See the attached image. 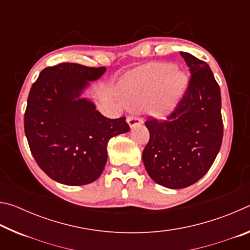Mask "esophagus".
Returning <instances> with one entry per match:
<instances>
[{
  "label": "esophagus",
  "instance_id": "34e87169",
  "mask_svg": "<svg viewBox=\"0 0 250 250\" xmlns=\"http://www.w3.org/2000/svg\"><path fill=\"white\" fill-rule=\"evenodd\" d=\"M126 122H128L130 128L132 129V128H134L135 125L142 124V119H141V118H138V117H128Z\"/></svg>",
  "mask_w": 250,
  "mask_h": 250
}]
</instances>
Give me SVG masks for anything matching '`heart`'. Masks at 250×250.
I'll return each mask as SVG.
<instances>
[{"mask_svg": "<svg viewBox=\"0 0 250 250\" xmlns=\"http://www.w3.org/2000/svg\"><path fill=\"white\" fill-rule=\"evenodd\" d=\"M188 75L167 62H150L131 70L120 82L125 103L133 109L151 104L155 116L166 117L176 109L188 86Z\"/></svg>", "mask_w": 250, "mask_h": 250, "instance_id": "heart-1", "label": "heart"}]
</instances>
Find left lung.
<instances>
[{"mask_svg":"<svg viewBox=\"0 0 250 250\" xmlns=\"http://www.w3.org/2000/svg\"><path fill=\"white\" fill-rule=\"evenodd\" d=\"M191 70L188 90L168 121L149 120L150 140L142 153L147 174L164 188L196 183L209 170L223 140L221 89L208 64L180 52Z\"/></svg>","mask_w":250,"mask_h":250,"instance_id":"1","label":"left lung"}]
</instances>
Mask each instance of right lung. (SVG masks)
<instances>
[{
  "mask_svg": "<svg viewBox=\"0 0 250 250\" xmlns=\"http://www.w3.org/2000/svg\"><path fill=\"white\" fill-rule=\"evenodd\" d=\"M105 70L62 62L42 70L29 91L25 135L39 167L58 183L78 186L96 181L107 163L110 139L130 130L125 117L105 118L82 97Z\"/></svg>",
  "mask_w": 250,
  "mask_h": 250,
  "instance_id": "obj_1",
  "label": "right lung"
}]
</instances>
